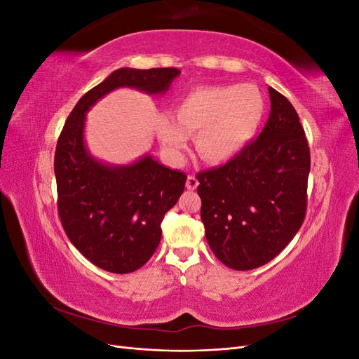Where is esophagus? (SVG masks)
Returning a JSON list of instances; mask_svg holds the SVG:
<instances>
[{"label":"esophagus","instance_id":"esophagus-1","mask_svg":"<svg viewBox=\"0 0 359 359\" xmlns=\"http://www.w3.org/2000/svg\"><path fill=\"white\" fill-rule=\"evenodd\" d=\"M198 186H199V181H198V178L194 177V175H189L187 182H186V187H187L189 190H196V189H198Z\"/></svg>","mask_w":359,"mask_h":359}]
</instances>
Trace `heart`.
<instances>
[{"instance_id": "b5f03b06", "label": "heart", "mask_w": 359, "mask_h": 359, "mask_svg": "<svg viewBox=\"0 0 359 359\" xmlns=\"http://www.w3.org/2000/svg\"><path fill=\"white\" fill-rule=\"evenodd\" d=\"M265 109L262 93L252 83L198 86L175 103V119L158 118L157 135L173 156L186 149L190 135H198L201 156L223 163L240 154L255 137Z\"/></svg>"}]
</instances>
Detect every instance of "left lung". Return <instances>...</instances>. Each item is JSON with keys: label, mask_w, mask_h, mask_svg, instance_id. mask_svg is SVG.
I'll use <instances>...</instances> for the list:
<instances>
[{"label": "left lung", "mask_w": 359, "mask_h": 359, "mask_svg": "<svg viewBox=\"0 0 359 359\" xmlns=\"http://www.w3.org/2000/svg\"><path fill=\"white\" fill-rule=\"evenodd\" d=\"M259 137L220 168L198 173L201 219L217 259L236 271L268 264L306 219L310 148L295 107L274 88Z\"/></svg>", "instance_id": "left-lung-1"}]
</instances>
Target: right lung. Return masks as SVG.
I'll list each match as a JSON object with an SVG mask.
<instances>
[{"label":"right lung","mask_w":359,"mask_h":359,"mask_svg":"<svg viewBox=\"0 0 359 359\" xmlns=\"http://www.w3.org/2000/svg\"><path fill=\"white\" fill-rule=\"evenodd\" d=\"M181 72L118 69L85 93L64 124L55 149L58 215L72 244L91 264L115 274L133 273L154 255L161 222L186 187L187 175L151 156L112 168L94 160L83 145L85 114L119 86L165 93Z\"/></svg>","instance_id":"1"}]
</instances>
